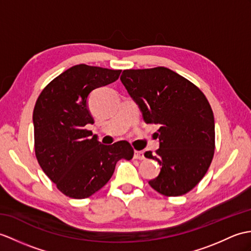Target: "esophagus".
<instances>
[{"label": "esophagus", "instance_id": "1", "mask_svg": "<svg viewBox=\"0 0 251 251\" xmlns=\"http://www.w3.org/2000/svg\"><path fill=\"white\" fill-rule=\"evenodd\" d=\"M133 158L135 159H139V160H142L144 159V153L142 151H135V154H133Z\"/></svg>", "mask_w": 251, "mask_h": 251}]
</instances>
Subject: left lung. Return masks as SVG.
Segmentation results:
<instances>
[{"instance_id": "obj_1", "label": "left lung", "mask_w": 251, "mask_h": 251, "mask_svg": "<svg viewBox=\"0 0 251 251\" xmlns=\"http://www.w3.org/2000/svg\"><path fill=\"white\" fill-rule=\"evenodd\" d=\"M148 124L159 125V149L147 158L158 161L151 187L167 197L187 194L205 176L214 157L215 122L199 87L166 67L125 69L121 75Z\"/></svg>"}]
</instances>
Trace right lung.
Wrapping results in <instances>:
<instances>
[{
  "instance_id": "obj_1",
  "label": "right lung",
  "mask_w": 251,
  "mask_h": 251,
  "mask_svg": "<svg viewBox=\"0 0 251 251\" xmlns=\"http://www.w3.org/2000/svg\"><path fill=\"white\" fill-rule=\"evenodd\" d=\"M122 71L85 64L57 75L40 93L33 111L34 147L39 166L62 194L85 199L111 178L120 159L130 160L126 141L103 145L85 129L93 124L87 97L119 79Z\"/></svg>"
}]
</instances>
